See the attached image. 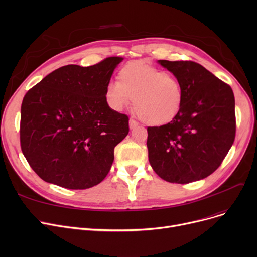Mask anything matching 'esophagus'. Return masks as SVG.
<instances>
[{
    "label": "esophagus",
    "instance_id": "1",
    "mask_svg": "<svg viewBox=\"0 0 257 257\" xmlns=\"http://www.w3.org/2000/svg\"><path fill=\"white\" fill-rule=\"evenodd\" d=\"M139 126V123L138 121L136 120V119H133V118H130L129 119V128L132 130V129H134V128H137Z\"/></svg>",
    "mask_w": 257,
    "mask_h": 257
}]
</instances>
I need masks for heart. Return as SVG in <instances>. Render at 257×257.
Segmentation results:
<instances>
[{
  "label": "heart",
  "mask_w": 257,
  "mask_h": 257,
  "mask_svg": "<svg viewBox=\"0 0 257 257\" xmlns=\"http://www.w3.org/2000/svg\"><path fill=\"white\" fill-rule=\"evenodd\" d=\"M117 81H109L105 98L120 111L132 102L138 116L151 126L166 125L176 117L183 105L184 90L180 81L167 72L142 62L121 67Z\"/></svg>",
  "instance_id": "b5f03b06"
}]
</instances>
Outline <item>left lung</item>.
Here are the masks:
<instances>
[{
  "label": "left lung",
  "instance_id": "8db88e82",
  "mask_svg": "<svg viewBox=\"0 0 257 257\" xmlns=\"http://www.w3.org/2000/svg\"><path fill=\"white\" fill-rule=\"evenodd\" d=\"M157 62L180 81L184 100L171 123L148 127L150 165L168 182L204 179L221 166L234 142L233 91L197 62Z\"/></svg>",
  "mask_w": 257,
  "mask_h": 257
}]
</instances>
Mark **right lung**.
<instances>
[{"label": "right lung", "instance_id": "obj_1", "mask_svg": "<svg viewBox=\"0 0 257 257\" xmlns=\"http://www.w3.org/2000/svg\"><path fill=\"white\" fill-rule=\"evenodd\" d=\"M121 57L53 71L25 94L21 108L24 156L46 182L70 190L99 184L114 147L129 132L126 114L111 109L105 88Z\"/></svg>", "mask_w": 257, "mask_h": 257}]
</instances>
